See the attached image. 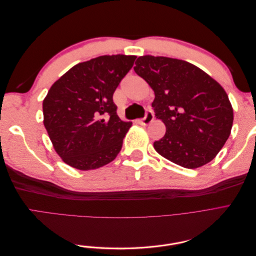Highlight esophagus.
<instances>
[{
  "mask_svg": "<svg viewBox=\"0 0 256 256\" xmlns=\"http://www.w3.org/2000/svg\"><path fill=\"white\" fill-rule=\"evenodd\" d=\"M152 120H154V113H152V111H147V112H146V115H145V118H144L143 120H138V122H140L141 125L146 126V125H150V124Z\"/></svg>",
  "mask_w": 256,
  "mask_h": 256,
  "instance_id": "obj_1",
  "label": "esophagus"
}]
</instances>
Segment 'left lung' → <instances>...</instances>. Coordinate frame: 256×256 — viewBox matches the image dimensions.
<instances>
[{
  "mask_svg": "<svg viewBox=\"0 0 256 256\" xmlns=\"http://www.w3.org/2000/svg\"><path fill=\"white\" fill-rule=\"evenodd\" d=\"M134 69L154 90V116L166 128L154 148L187 168L210 162L233 126L226 92L202 69L182 60L144 56L138 58Z\"/></svg>",
  "mask_w": 256,
  "mask_h": 256,
  "instance_id": "obj_1",
  "label": "left lung"
}]
</instances>
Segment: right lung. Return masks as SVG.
Listing matches in <instances>:
<instances>
[{
  "label": "right lung",
  "mask_w": 256,
  "mask_h": 256,
  "mask_svg": "<svg viewBox=\"0 0 256 256\" xmlns=\"http://www.w3.org/2000/svg\"><path fill=\"white\" fill-rule=\"evenodd\" d=\"M136 56H102L74 65L53 83L42 102L44 125L56 154L90 171L113 161L132 125L116 114L113 94Z\"/></svg>",
  "instance_id": "1"
}]
</instances>
